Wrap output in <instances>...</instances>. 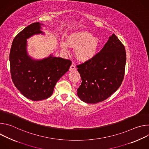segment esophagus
<instances>
[{
	"label": "esophagus",
	"instance_id": "obj_1",
	"mask_svg": "<svg viewBox=\"0 0 149 149\" xmlns=\"http://www.w3.org/2000/svg\"><path fill=\"white\" fill-rule=\"evenodd\" d=\"M76 70V67L74 64H72L70 68V71H72V70Z\"/></svg>",
	"mask_w": 149,
	"mask_h": 149
}]
</instances>
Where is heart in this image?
Segmentation results:
<instances>
[{"instance_id": "obj_1", "label": "heart", "mask_w": 149, "mask_h": 149, "mask_svg": "<svg viewBox=\"0 0 149 149\" xmlns=\"http://www.w3.org/2000/svg\"><path fill=\"white\" fill-rule=\"evenodd\" d=\"M68 44L72 47H76L77 56L82 61L91 59L96 54L100 42L98 38H93V35L88 32H81L70 36L67 40ZM61 48L64 51H68V45L65 42H61Z\"/></svg>"}]
</instances>
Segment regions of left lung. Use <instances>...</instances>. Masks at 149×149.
<instances>
[{
	"mask_svg": "<svg viewBox=\"0 0 149 149\" xmlns=\"http://www.w3.org/2000/svg\"><path fill=\"white\" fill-rule=\"evenodd\" d=\"M125 62L124 46L113 33L94 57L77 65L82 80L77 89L79 98L88 104L108 98L121 86Z\"/></svg>",
	"mask_w": 149,
	"mask_h": 149,
	"instance_id": "8db88e82",
	"label": "left lung"
}]
</instances>
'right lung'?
Listing matches in <instances>:
<instances>
[{
	"label": "right lung",
	"mask_w": 149,
	"mask_h": 149,
	"mask_svg": "<svg viewBox=\"0 0 149 149\" xmlns=\"http://www.w3.org/2000/svg\"><path fill=\"white\" fill-rule=\"evenodd\" d=\"M40 25L39 22L33 23L20 32L13 40L9 55L10 74L15 86L32 101L51 96L57 81L72 64L70 60L60 57L50 55L36 61L27 54V39L42 33Z\"/></svg>",
	"instance_id": "1"
}]
</instances>
